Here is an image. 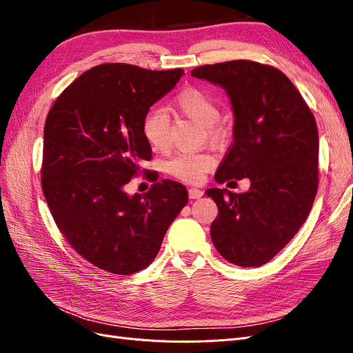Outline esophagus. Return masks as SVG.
Wrapping results in <instances>:
<instances>
[{
  "mask_svg": "<svg viewBox=\"0 0 353 353\" xmlns=\"http://www.w3.org/2000/svg\"><path fill=\"white\" fill-rule=\"evenodd\" d=\"M203 196V190L199 188H188V197L190 199H199Z\"/></svg>",
  "mask_w": 353,
  "mask_h": 353,
  "instance_id": "obj_1",
  "label": "esophagus"
}]
</instances>
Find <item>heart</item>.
<instances>
[{
  "label": "heart",
  "mask_w": 353,
  "mask_h": 353,
  "mask_svg": "<svg viewBox=\"0 0 353 353\" xmlns=\"http://www.w3.org/2000/svg\"><path fill=\"white\" fill-rule=\"evenodd\" d=\"M172 109L188 119L203 126L209 140L216 141L222 137V128L218 123L221 109L218 101L208 91L188 87L179 91L172 100ZM170 121L162 109H152L145 113L141 122V134L148 147L154 152H165L169 145ZM213 160L205 153H178L166 163L169 175L184 183H200L212 168Z\"/></svg>",
  "instance_id": "b5f03b06"
}]
</instances>
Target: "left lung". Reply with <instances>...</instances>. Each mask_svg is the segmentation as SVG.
Listing matches in <instances>:
<instances>
[{"label": "left lung", "instance_id": "left-lung-1", "mask_svg": "<svg viewBox=\"0 0 353 353\" xmlns=\"http://www.w3.org/2000/svg\"><path fill=\"white\" fill-rule=\"evenodd\" d=\"M191 77L218 83L234 110V141L215 179H250L245 193L210 188L218 216L210 237L223 259L270 262L306 221L318 190L315 117L293 82L274 66L231 60L199 66Z\"/></svg>", "mask_w": 353, "mask_h": 353}]
</instances>
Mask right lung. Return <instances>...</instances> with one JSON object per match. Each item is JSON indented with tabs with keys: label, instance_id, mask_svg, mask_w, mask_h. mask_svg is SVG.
<instances>
[{
	"label": "right lung",
	"instance_id": "obj_1",
	"mask_svg": "<svg viewBox=\"0 0 353 353\" xmlns=\"http://www.w3.org/2000/svg\"><path fill=\"white\" fill-rule=\"evenodd\" d=\"M183 73L104 63L74 79L47 114L42 193L68 243L103 271L131 275L147 268L187 205L185 187L170 179L143 196L123 190L152 159L143 117Z\"/></svg>",
	"mask_w": 353,
	"mask_h": 353
}]
</instances>
